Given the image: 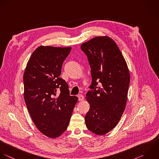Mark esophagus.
Returning a JSON list of instances; mask_svg holds the SVG:
<instances>
[{"label":"esophagus","instance_id":"esophagus-1","mask_svg":"<svg viewBox=\"0 0 159 159\" xmlns=\"http://www.w3.org/2000/svg\"><path fill=\"white\" fill-rule=\"evenodd\" d=\"M77 97H78V98H79V101H82V100H84V95H82V94L78 95Z\"/></svg>","mask_w":159,"mask_h":159}]
</instances>
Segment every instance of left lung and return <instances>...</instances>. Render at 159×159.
Returning a JSON list of instances; mask_svg holds the SVG:
<instances>
[{"label":"left lung","mask_w":159,"mask_h":159,"mask_svg":"<svg viewBox=\"0 0 159 159\" xmlns=\"http://www.w3.org/2000/svg\"><path fill=\"white\" fill-rule=\"evenodd\" d=\"M80 48L87 56L92 78L86 94L90 110L85 125L93 133L105 135L117 125L125 111L129 70L118 46L110 37L93 38Z\"/></svg>","instance_id":"left-lung-1"}]
</instances>
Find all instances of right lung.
Listing matches in <instances>:
<instances>
[{"instance_id":"obj_1","label":"right lung","mask_w":159,"mask_h":159,"mask_svg":"<svg viewBox=\"0 0 159 159\" xmlns=\"http://www.w3.org/2000/svg\"><path fill=\"white\" fill-rule=\"evenodd\" d=\"M70 50V47H38L27 62L23 75L28 111L36 128L50 138L60 136L67 129L78 100L69 95L67 84L59 77Z\"/></svg>"}]
</instances>
